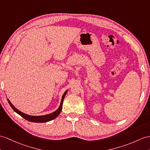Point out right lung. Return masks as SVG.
I'll return each mask as SVG.
<instances>
[{
    "instance_id": "obj_1",
    "label": "right lung",
    "mask_w": 150,
    "mask_h": 150,
    "mask_svg": "<svg viewBox=\"0 0 150 150\" xmlns=\"http://www.w3.org/2000/svg\"><path fill=\"white\" fill-rule=\"evenodd\" d=\"M67 92V90L65 91L64 92V93L63 94L62 97V100H61V103L60 104L59 108H58V109L57 111H55L54 112L51 113V114L49 115H42V116H31V115H28L27 114H25V113L21 112L20 111L17 109L14 105L11 104L10 100L9 99H8V101L9 104H10L11 107L12 108V109H13V110L15 111L16 113H18V115H20L21 117H23V118H25V120H28L29 122H35V123H45V122H47L51 121L53 119H54L55 118H57V116L60 115V113L62 111V104H63V101L64 99V97L65 96Z\"/></svg>"
}]
</instances>
